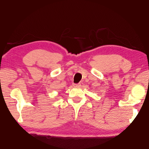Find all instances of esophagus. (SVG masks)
Here are the masks:
<instances>
[{"label": "esophagus", "mask_w": 149, "mask_h": 149, "mask_svg": "<svg viewBox=\"0 0 149 149\" xmlns=\"http://www.w3.org/2000/svg\"><path fill=\"white\" fill-rule=\"evenodd\" d=\"M73 86H74V87H79V86H81V84H80V83L73 84Z\"/></svg>", "instance_id": "obj_1"}]
</instances>
